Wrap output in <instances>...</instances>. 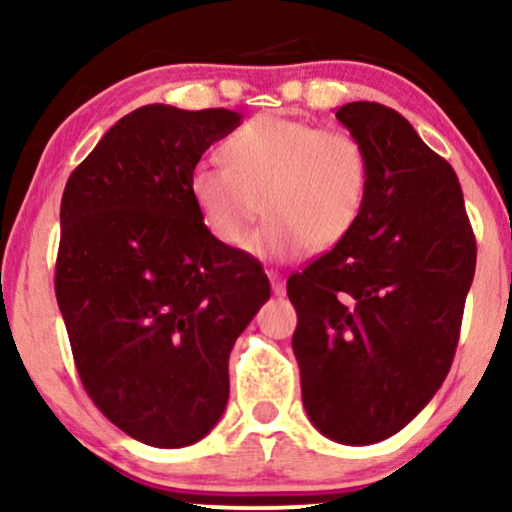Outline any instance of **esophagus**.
I'll use <instances>...</instances> for the list:
<instances>
[{
	"label": "esophagus",
	"mask_w": 512,
	"mask_h": 512,
	"mask_svg": "<svg viewBox=\"0 0 512 512\" xmlns=\"http://www.w3.org/2000/svg\"><path fill=\"white\" fill-rule=\"evenodd\" d=\"M269 281H272V291H274V296H284V293H286L284 274H279V272H269Z\"/></svg>",
	"instance_id": "obj_1"
}]
</instances>
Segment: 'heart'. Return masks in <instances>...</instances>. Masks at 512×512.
<instances>
[{"label": "heart", "mask_w": 512, "mask_h": 512, "mask_svg": "<svg viewBox=\"0 0 512 512\" xmlns=\"http://www.w3.org/2000/svg\"><path fill=\"white\" fill-rule=\"evenodd\" d=\"M223 163L199 161L187 178L207 231L233 250H248L259 199L270 216L252 252L293 260L351 233L368 197L370 161L354 134L281 115H257L221 144Z\"/></svg>", "instance_id": "b5f03b06"}]
</instances>
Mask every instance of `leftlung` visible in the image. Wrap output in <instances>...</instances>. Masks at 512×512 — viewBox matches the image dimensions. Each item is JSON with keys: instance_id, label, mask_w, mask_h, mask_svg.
Listing matches in <instances>:
<instances>
[{"instance_id": "obj_1", "label": "left lung", "mask_w": 512, "mask_h": 512, "mask_svg": "<svg viewBox=\"0 0 512 512\" xmlns=\"http://www.w3.org/2000/svg\"><path fill=\"white\" fill-rule=\"evenodd\" d=\"M337 120L366 146L368 197L349 236L286 281L291 344L317 431L370 445L443 385L477 243L455 170L397 110L356 101Z\"/></svg>"}]
</instances>
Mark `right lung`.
I'll return each mask as SVG.
<instances>
[{
    "mask_svg": "<svg viewBox=\"0 0 512 512\" xmlns=\"http://www.w3.org/2000/svg\"><path fill=\"white\" fill-rule=\"evenodd\" d=\"M240 125L226 108L144 105L69 175L55 293L84 390L154 448L204 438L228 402V356L269 298L248 252L207 231L187 178Z\"/></svg>",
    "mask_w": 512,
    "mask_h": 512,
    "instance_id": "right-lung-1",
    "label": "right lung"
}]
</instances>
